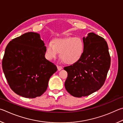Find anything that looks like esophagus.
I'll list each match as a JSON object with an SVG mask.
<instances>
[{
    "instance_id": "obj_1",
    "label": "esophagus",
    "mask_w": 123,
    "mask_h": 123,
    "mask_svg": "<svg viewBox=\"0 0 123 123\" xmlns=\"http://www.w3.org/2000/svg\"><path fill=\"white\" fill-rule=\"evenodd\" d=\"M57 68H58V71L61 70L62 68H62V66H60V65H57Z\"/></svg>"
}]
</instances>
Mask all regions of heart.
<instances>
[{
  "mask_svg": "<svg viewBox=\"0 0 123 123\" xmlns=\"http://www.w3.org/2000/svg\"><path fill=\"white\" fill-rule=\"evenodd\" d=\"M84 50L83 40L79 37H68L55 38L45 46V55L49 60L55 59L60 53V58L66 64L77 62Z\"/></svg>",
  "mask_w": 123,
  "mask_h": 123,
  "instance_id": "b5f03b06",
  "label": "heart"
}]
</instances>
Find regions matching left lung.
Segmentation results:
<instances>
[{
    "instance_id": "left-lung-1",
    "label": "left lung",
    "mask_w": 123,
    "mask_h": 123,
    "mask_svg": "<svg viewBox=\"0 0 123 123\" xmlns=\"http://www.w3.org/2000/svg\"><path fill=\"white\" fill-rule=\"evenodd\" d=\"M83 40L82 56L73 65L64 68L68 72L65 89L78 98L89 96L102 87L111 64L108 45L104 38L91 32Z\"/></svg>"
}]
</instances>
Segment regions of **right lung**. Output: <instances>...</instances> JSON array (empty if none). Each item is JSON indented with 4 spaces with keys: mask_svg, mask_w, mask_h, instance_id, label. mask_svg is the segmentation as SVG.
<instances>
[{
    "mask_svg": "<svg viewBox=\"0 0 123 123\" xmlns=\"http://www.w3.org/2000/svg\"><path fill=\"white\" fill-rule=\"evenodd\" d=\"M45 46L40 34L27 32L7 44L2 61L4 74L13 91L28 98L46 91L57 66L45 57Z\"/></svg>",
    "mask_w": 123,
    "mask_h": 123,
    "instance_id": "right-lung-1",
    "label": "right lung"
}]
</instances>
